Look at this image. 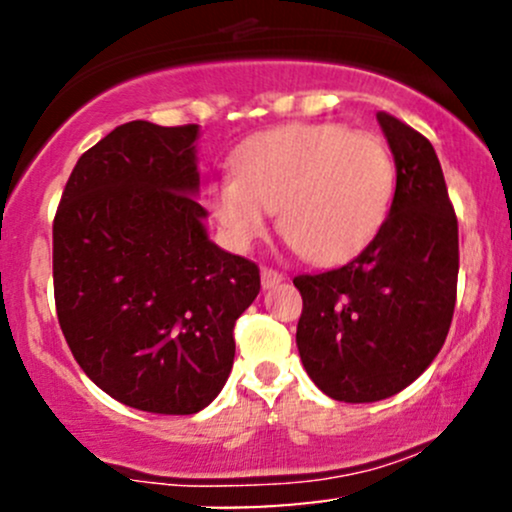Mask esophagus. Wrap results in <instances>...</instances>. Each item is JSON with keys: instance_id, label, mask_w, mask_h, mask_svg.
<instances>
[{"instance_id": "34e87169", "label": "esophagus", "mask_w": 512, "mask_h": 512, "mask_svg": "<svg viewBox=\"0 0 512 512\" xmlns=\"http://www.w3.org/2000/svg\"><path fill=\"white\" fill-rule=\"evenodd\" d=\"M284 281V274L276 272L272 267H262V289H274Z\"/></svg>"}]
</instances>
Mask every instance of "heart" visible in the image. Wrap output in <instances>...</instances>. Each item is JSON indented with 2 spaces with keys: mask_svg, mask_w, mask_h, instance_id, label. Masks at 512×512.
Listing matches in <instances>:
<instances>
[{
  "mask_svg": "<svg viewBox=\"0 0 512 512\" xmlns=\"http://www.w3.org/2000/svg\"><path fill=\"white\" fill-rule=\"evenodd\" d=\"M233 173L209 190L211 214L231 245L250 248L279 209L281 236L317 264L344 262L368 248L397 185L387 146L334 122L245 139L233 154Z\"/></svg>",
  "mask_w": 512,
  "mask_h": 512,
  "instance_id": "heart-1",
  "label": "heart"
}]
</instances>
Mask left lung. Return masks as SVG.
Here are the masks:
<instances>
[{"instance_id": "left-lung-1", "label": "left lung", "mask_w": 512, "mask_h": 512, "mask_svg": "<svg viewBox=\"0 0 512 512\" xmlns=\"http://www.w3.org/2000/svg\"><path fill=\"white\" fill-rule=\"evenodd\" d=\"M395 156L390 214L344 267L293 279L303 296L296 344L305 373L339 402L397 395L438 356L457 298V216L424 134L378 113Z\"/></svg>"}]
</instances>
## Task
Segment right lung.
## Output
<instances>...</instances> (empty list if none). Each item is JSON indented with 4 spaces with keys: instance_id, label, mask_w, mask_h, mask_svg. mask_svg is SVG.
Wrapping results in <instances>:
<instances>
[{
    "instance_id": "obj_1",
    "label": "right lung",
    "mask_w": 512,
    "mask_h": 512,
    "mask_svg": "<svg viewBox=\"0 0 512 512\" xmlns=\"http://www.w3.org/2000/svg\"><path fill=\"white\" fill-rule=\"evenodd\" d=\"M199 125L134 120L76 161L52 223L57 320L103 392L151 414H197L226 385L255 262L207 236Z\"/></svg>"
}]
</instances>
